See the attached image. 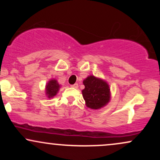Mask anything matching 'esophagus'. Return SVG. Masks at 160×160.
I'll return each instance as SVG.
<instances>
[{
	"instance_id": "34e87169",
	"label": "esophagus",
	"mask_w": 160,
	"mask_h": 160,
	"mask_svg": "<svg viewBox=\"0 0 160 160\" xmlns=\"http://www.w3.org/2000/svg\"><path fill=\"white\" fill-rule=\"evenodd\" d=\"M71 87L77 89V88H78V83H75V84H74V85H71Z\"/></svg>"
}]
</instances>
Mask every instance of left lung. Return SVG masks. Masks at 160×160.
<instances>
[{
	"instance_id": "obj_1",
	"label": "left lung",
	"mask_w": 160,
	"mask_h": 160,
	"mask_svg": "<svg viewBox=\"0 0 160 160\" xmlns=\"http://www.w3.org/2000/svg\"><path fill=\"white\" fill-rule=\"evenodd\" d=\"M85 89L82 91L86 106L92 109H99L110 101L108 84L101 79L89 76L83 80Z\"/></svg>"
}]
</instances>
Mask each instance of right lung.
Here are the masks:
<instances>
[{
  "mask_svg": "<svg viewBox=\"0 0 160 160\" xmlns=\"http://www.w3.org/2000/svg\"><path fill=\"white\" fill-rule=\"evenodd\" d=\"M59 85L56 80H51L46 86V93L49 98H52L58 92L59 89Z\"/></svg>",
  "mask_w": 160,
  "mask_h": 160,
  "instance_id": "1",
  "label": "right lung"
}]
</instances>
